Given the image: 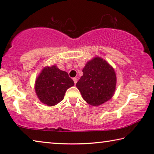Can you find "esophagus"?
I'll use <instances>...</instances> for the list:
<instances>
[{
  "mask_svg": "<svg viewBox=\"0 0 154 154\" xmlns=\"http://www.w3.org/2000/svg\"><path fill=\"white\" fill-rule=\"evenodd\" d=\"M73 81H74V83H75V84H76L77 82V78H76V77L73 78Z\"/></svg>",
  "mask_w": 154,
  "mask_h": 154,
  "instance_id": "esophagus-1",
  "label": "esophagus"
}]
</instances>
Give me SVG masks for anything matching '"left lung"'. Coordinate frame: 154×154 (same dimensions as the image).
<instances>
[{"instance_id":"8db88e82","label":"left lung","mask_w":154,"mask_h":154,"mask_svg":"<svg viewBox=\"0 0 154 154\" xmlns=\"http://www.w3.org/2000/svg\"><path fill=\"white\" fill-rule=\"evenodd\" d=\"M83 72L76 86L85 102L96 106L113 97L116 89V74L113 66L105 59L96 56L90 60Z\"/></svg>"}]
</instances>
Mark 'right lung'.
Here are the masks:
<instances>
[{
	"label": "right lung",
	"mask_w": 154,
	"mask_h": 154,
	"mask_svg": "<svg viewBox=\"0 0 154 154\" xmlns=\"http://www.w3.org/2000/svg\"><path fill=\"white\" fill-rule=\"evenodd\" d=\"M73 85V80L66 71L52 65L41 70L36 78L35 90L41 103L52 106L63 100L66 90Z\"/></svg>",
	"instance_id": "obj_1"
}]
</instances>
